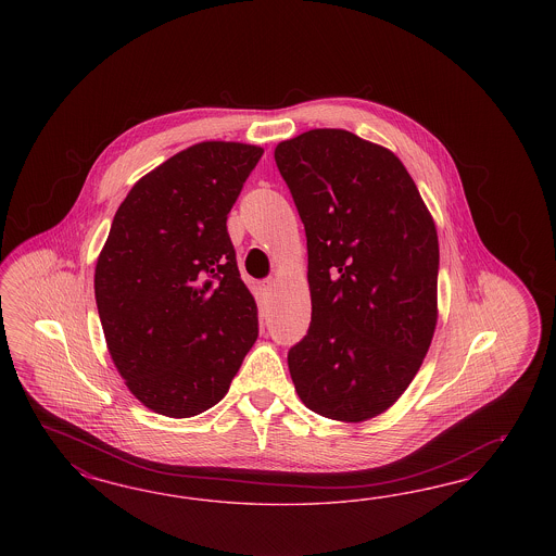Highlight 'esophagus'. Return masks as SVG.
<instances>
[{
  "label": "esophagus",
  "instance_id": "esophagus-1",
  "mask_svg": "<svg viewBox=\"0 0 556 556\" xmlns=\"http://www.w3.org/2000/svg\"><path fill=\"white\" fill-rule=\"evenodd\" d=\"M258 289H261L263 293H269L270 289H273V279H263Z\"/></svg>",
  "mask_w": 556,
  "mask_h": 556
}]
</instances>
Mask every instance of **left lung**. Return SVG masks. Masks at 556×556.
Returning <instances> with one entry per match:
<instances>
[{"label": "left lung", "instance_id": "obj_1", "mask_svg": "<svg viewBox=\"0 0 556 556\" xmlns=\"http://www.w3.org/2000/svg\"><path fill=\"white\" fill-rule=\"evenodd\" d=\"M307 238L312 321L287 365L303 404L363 421L400 400L437 328L438 236L393 152L337 128L279 142Z\"/></svg>", "mask_w": 556, "mask_h": 556}]
</instances>
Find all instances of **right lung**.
Here are the masks:
<instances>
[{"label": "right lung", "mask_w": 556, "mask_h": 556, "mask_svg": "<svg viewBox=\"0 0 556 556\" xmlns=\"http://www.w3.org/2000/svg\"><path fill=\"white\" fill-rule=\"evenodd\" d=\"M261 147L200 142L119 203L96 267L112 361L152 412L198 416L228 393L258 337L226 228Z\"/></svg>", "instance_id": "add662e5"}]
</instances>
